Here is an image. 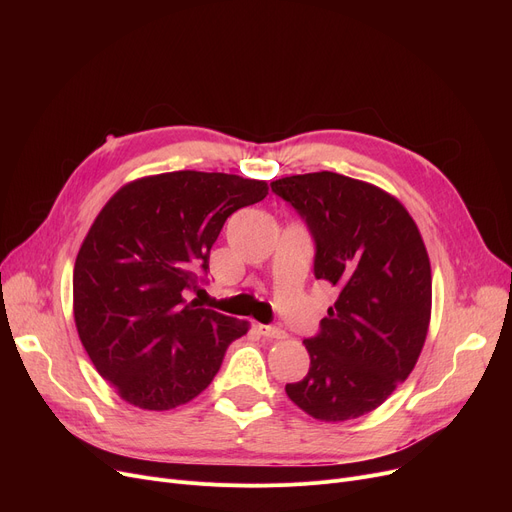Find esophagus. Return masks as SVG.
Listing matches in <instances>:
<instances>
[{"mask_svg":"<svg viewBox=\"0 0 512 512\" xmlns=\"http://www.w3.org/2000/svg\"><path fill=\"white\" fill-rule=\"evenodd\" d=\"M259 332L265 338H274V340H284L286 338V332L282 328H276V326H259Z\"/></svg>","mask_w":512,"mask_h":512,"instance_id":"obj_1","label":"esophagus"}]
</instances>
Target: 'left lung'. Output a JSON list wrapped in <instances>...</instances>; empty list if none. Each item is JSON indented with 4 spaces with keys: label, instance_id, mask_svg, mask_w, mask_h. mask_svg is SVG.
Listing matches in <instances>:
<instances>
[{
    "label": "left lung",
    "instance_id": "obj_1",
    "mask_svg": "<svg viewBox=\"0 0 512 512\" xmlns=\"http://www.w3.org/2000/svg\"><path fill=\"white\" fill-rule=\"evenodd\" d=\"M315 238V278L338 299L303 340L311 365L288 398L317 421L363 417L409 378L432 319V265L407 207L384 188L336 172L272 182Z\"/></svg>",
    "mask_w": 512,
    "mask_h": 512
}]
</instances>
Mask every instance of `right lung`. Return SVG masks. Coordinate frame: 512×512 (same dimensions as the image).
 I'll use <instances>...</instances> for the list:
<instances>
[{"mask_svg": "<svg viewBox=\"0 0 512 512\" xmlns=\"http://www.w3.org/2000/svg\"><path fill=\"white\" fill-rule=\"evenodd\" d=\"M267 195L265 180L180 170L124 184L78 249L72 309L80 342L114 392L145 411L199 396L249 321L188 303L230 215Z\"/></svg>", "mask_w": 512, "mask_h": 512, "instance_id": "right-lung-1", "label": "right lung"}]
</instances>
